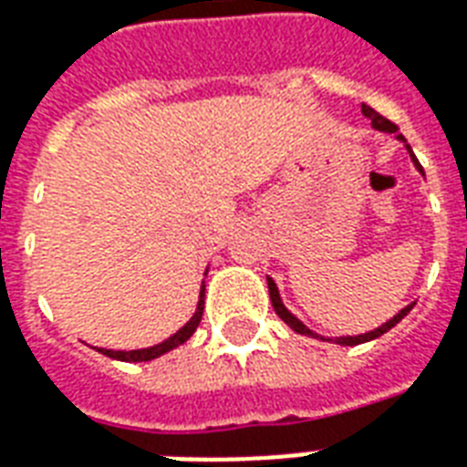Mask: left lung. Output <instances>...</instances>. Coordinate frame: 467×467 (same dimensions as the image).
<instances>
[{"instance_id":"obj_1","label":"left lung","mask_w":467,"mask_h":467,"mask_svg":"<svg viewBox=\"0 0 467 467\" xmlns=\"http://www.w3.org/2000/svg\"><path fill=\"white\" fill-rule=\"evenodd\" d=\"M361 110H364L366 119L371 120V126H374L376 130H383V133H396V138H399L400 143H406V138L400 136L399 126H396V123H391V120H389V119H383V116H379V113H376L374 109H368V106H364V109H361ZM406 150H409V153H410V161H413V165H416V168H418V172L423 175V168H420V163H418V158H416V155H413V150H410L409 143H406ZM267 286H269V299H272V306H275V312L279 314V319L285 321L286 327H292V329H295L296 334H304V337H317V339H319V334H314V331L309 329V327H304L302 321L296 319L295 314L289 312L285 304H282V299H279V289H277V285H275V279L267 277ZM410 309H413V304H409V306H403V309H400V312L396 314L393 319H389V321H386V324H381L379 329L366 331V334H358V337H337V339H334V341H337V344H344V347H357V344H364V341L379 339L381 334H386V331H389V329H393V327H396V324H399V321L410 312Z\"/></svg>"}]
</instances>
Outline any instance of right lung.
I'll return each mask as SVG.
<instances>
[{"mask_svg": "<svg viewBox=\"0 0 467 467\" xmlns=\"http://www.w3.org/2000/svg\"><path fill=\"white\" fill-rule=\"evenodd\" d=\"M202 306H205V285H202V289H200L198 309H195V314L190 317V321L182 327L181 331H175V334H172L171 339L161 341V344H155V347L150 348H136V351H113V348H96V351H101V354H106V357L110 358H119V361H153V358L163 357V354L172 351L175 347L185 344V341L195 334L200 319H202Z\"/></svg>", "mask_w": 467, "mask_h": 467, "instance_id": "obj_1", "label": "right lung"}]
</instances>
